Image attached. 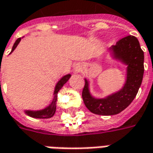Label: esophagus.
I'll use <instances>...</instances> for the list:
<instances>
[{"mask_svg":"<svg viewBox=\"0 0 153 153\" xmlns=\"http://www.w3.org/2000/svg\"><path fill=\"white\" fill-rule=\"evenodd\" d=\"M81 69H82V66H80V65H78L75 67V69H74V70H75V72H79L80 70H81Z\"/></svg>","mask_w":153,"mask_h":153,"instance_id":"1","label":"esophagus"}]
</instances>
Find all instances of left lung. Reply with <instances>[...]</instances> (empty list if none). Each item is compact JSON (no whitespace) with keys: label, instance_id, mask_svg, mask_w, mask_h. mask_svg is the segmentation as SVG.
Returning a JSON list of instances; mask_svg holds the SVG:
<instances>
[{"label":"left lung","instance_id":"obj_1","mask_svg":"<svg viewBox=\"0 0 153 153\" xmlns=\"http://www.w3.org/2000/svg\"><path fill=\"white\" fill-rule=\"evenodd\" d=\"M113 56L127 65V78L121 89L105 98H95L89 92L88 82L85 79L82 97L91 112L102 115H112L121 112L128 106L141 86L144 72V54L134 36H127L110 48Z\"/></svg>","mask_w":153,"mask_h":153}]
</instances>
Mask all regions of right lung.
<instances>
[{
    "instance_id": "right-lung-1",
    "label": "right lung",
    "mask_w": 153,
    "mask_h": 153,
    "mask_svg": "<svg viewBox=\"0 0 153 153\" xmlns=\"http://www.w3.org/2000/svg\"><path fill=\"white\" fill-rule=\"evenodd\" d=\"M21 40V38H18L17 40L15 41L14 46L12 47L11 52H13V51L15 50L16 47L18 46V44L19 43V42ZM10 52V53H11ZM70 74H66L63 76L60 80L59 82L56 83V88H55V91H54V98L52 100V102L51 103L49 106L46 107L45 109L41 110V111H25V113L27 114L29 116L31 117H33V118H38V119H48L52 117L56 112V104L57 101V93L60 91V89L63 87V85L65 83H66L67 81L69 80V79L70 78Z\"/></svg>"
}]
</instances>
